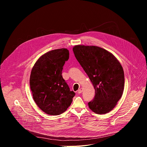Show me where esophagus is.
I'll return each instance as SVG.
<instances>
[{
	"label": "esophagus",
	"instance_id": "esophagus-1",
	"mask_svg": "<svg viewBox=\"0 0 147 147\" xmlns=\"http://www.w3.org/2000/svg\"><path fill=\"white\" fill-rule=\"evenodd\" d=\"M82 91H83V89H82V88H80V89H79V90H78V94H81V93H82Z\"/></svg>",
	"mask_w": 147,
	"mask_h": 147
}]
</instances>
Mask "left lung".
<instances>
[{
	"mask_svg": "<svg viewBox=\"0 0 147 147\" xmlns=\"http://www.w3.org/2000/svg\"><path fill=\"white\" fill-rule=\"evenodd\" d=\"M73 51L95 89L94 98L88 102L90 109L97 114L109 112L124 90V75L120 62L111 52L96 46L78 45Z\"/></svg>",
	"mask_w": 147,
	"mask_h": 147,
	"instance_id": "obj_1",
	"label": "left lung"
}]
</instances>
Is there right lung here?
Returning <instances> with one entry per match:
<instances>
[{
	"label": "right lung",
	"mask_w": 147,
	"mask_h": 147,
	"mask_svg": "<svg viewBox=\"0 0 147 147\" xmlns=\"http://www.w3.org/2000/svg\"><path fill=\"white\" fill-rule=\"evenodd\" d=\"M69 58V51L66 48L52 50L41 56L32 69L30 84L33 99L49 115L65 112L75 95L61 75Z\"/></svg>",
	"instance_id": "right-lung-1"
}]
</instances>
